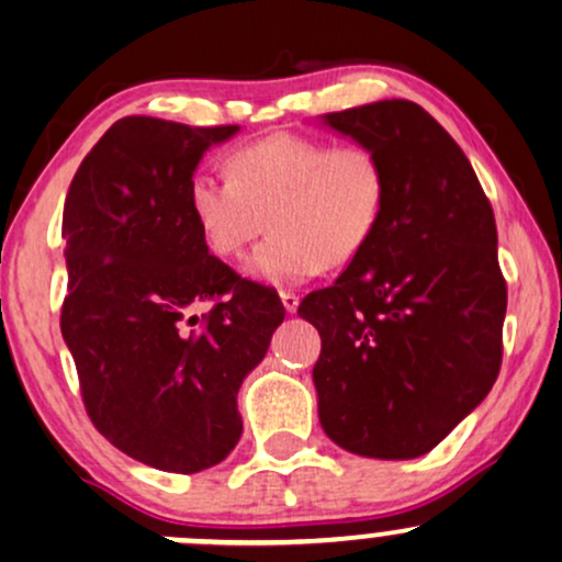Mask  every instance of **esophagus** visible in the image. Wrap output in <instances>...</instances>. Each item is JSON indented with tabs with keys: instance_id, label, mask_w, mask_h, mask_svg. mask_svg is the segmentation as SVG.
I'll use <instances>...</instances> for the list:
<instances>
[{
	"instance_id": "34e87169",
	"label": "esophagus",
	"mask_w": 562,
	"mask_h": 562,
	"mask_svg": "<svg viewBox=\"0 0 562 562\" xmlns=\"http://www.w3.org/2000/svg\"><path fill=\"white\" fill-rule=\"evenodd\" d=\"M280 299H282V306H285V312H296L299 310V296L293 291H280Z\"/></svg>"
}]
</instances>
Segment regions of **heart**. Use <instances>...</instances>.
I'll return each instance as SVG.
<instances>
[{"label":"heart","instance_id":"1","mask_svg":"<svg viewBox=\"0 0 562 562\" xmlns=\"http://www.w3.org/2000/svg\"><path fill=\"white\" fill-rule=\"evenodd\" d=\"M228 177L199 169L188 180V206L204 245L236 258L274 228L247 269L266 282H301L339 269L363 252L387 204V172L380 153L330 145L304 134L234 147Z\"/></svg>","mask_w":562,"mask_h":562}]
</instances>
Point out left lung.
Listing matches in <instances>:
<instances>
[{
  "mask_svg": "<svg viewBox=\"0 0 562 562\" xmlns=\"http://www.w3.org/2000/svg\"><path fill=\"white\" fill-rule=\"evenodd\" d=\"M380 153L387 204L369 245L299 317L321 330L317 412L347 452L409 460L482 404L504 356L498 232L469 158L406 99L328 112Z\"/></svg>",
  "mask_w": 562,
  "mask_h": 562,
  "instance_id": "1",
  "label": "left lung"
}]
</instances>
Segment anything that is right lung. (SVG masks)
Here are the masks:
<instances>
[{
	"instance_id": "right-lung-1",
	"label": "right lung",
	"mask_w": 562,
	"mask_h": 562,
	"mask_svg": "<svg viewBox=\"0 0 562 562\" xmlns=\"http://www.w3.org/2000/svg\"><path fill=\"white\" fill-rule=\"evenodd\" d=\"M236 132L123 117L64 202L61 334L82 404L112 447L158 471L196 474L234 450L236 393L285 317L274 288L210 256L188 206L204 150Z\"/></svg>"
}]
</instances>
